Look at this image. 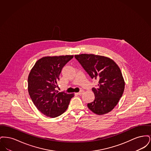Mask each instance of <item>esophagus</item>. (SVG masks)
<instances>
[{"mask_svg":"<svg viewBox=\"0 0 151 151\" xmlns=\"http://www.w3.org/2000/svg\"><path fill=\"white\" fill-rule=\"evenodd\" d=\"M84 90H83V89H81L80 91H79V92L78 93V94H79V95H81V94H82L83 93H84Z\"/></svg>","mask_w":151,"mask_h":151,"instance_id":"obj_1","label":"esophagus"}]
</instances>
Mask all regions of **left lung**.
Instances as JSON below:
<instances>
[{"label":"left lung","instance_id":"left-lung-1","mask_svg":"<svg viewBox=\"0 0 151 151\" xmlns=\"http://www.w3.org/2000/svg\"><path fill=\"white\" fill-rule=\"evenodd\" d=\"M75 58L92 79L99 81L92 88L94 100L87 106L94 113L102 115L111 111L121 98L124 81L118 65L109 58L94 54H80Z\"/></svg>","mask_w":151,"mask_h":151}]
</instances>
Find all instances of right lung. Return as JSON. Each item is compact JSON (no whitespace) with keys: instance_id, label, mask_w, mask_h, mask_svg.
Masks as SVG:
<instances>
[{"instance_id":"add662e5","label":"right lung","mask_w":151,"mask_h":151,"mask_svg":"<svg viewBox=\"0 0 151 151\" xmlns=\"http://www.w3.org/2000/svg\"><path fill=\"white\" fill-rule=\"evenodd\" d=\"M73 58V55L42 58L29 73V96L36 108L47 116L55 118L62 114L73 97V94L59 92L56 89L62 68Z\"/></svg>"}]
</instances>
